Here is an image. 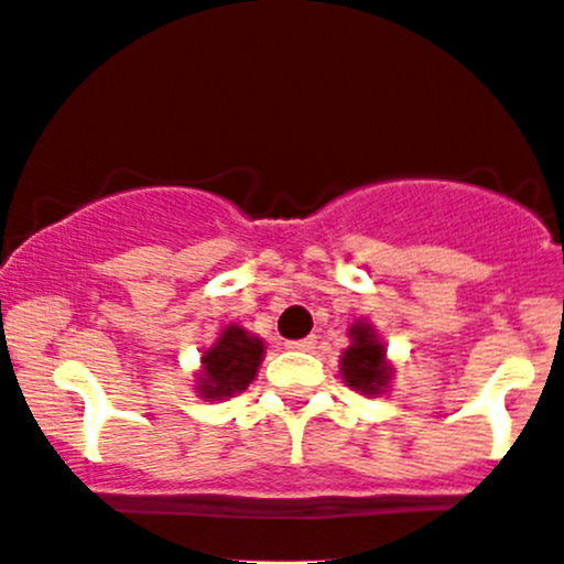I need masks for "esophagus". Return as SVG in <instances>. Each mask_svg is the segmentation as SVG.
Instances as JSON below:
<instances>
[{"mask_svg":"<svg viewBox=\"0 0 564 564\" xmlns=\"http://www.w3.org/2000/svg\"><path fill=\"white\" fill-rule=\"evenodd\" d=\"M314 345H317V337H303V339H289L286 348H292V351H314Z\"/></svg>","mask_w":564,"mask_h":564,"instance_id":"esophagus-1","label":"esophagus"}]
</instances>
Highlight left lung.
Masks as SVG:
<instances>
[{
  "label": "left lung",
  "instance_id": "1",
  "mask_svg": "<svg viewBox=\"0 0 564 564\" xmlns=\"http://www.w3.org/2000/svg\"><path fill=\"white\" fill-rule=\"evenodd\" d=\"M348 337H351V345L345 348L343 359H339V373H343L345 384L359 390L362 395L384 393L390 377H393V365L388 362L382 339L377 337L373 326L362 319L348 328Z\"/></svg>",
  "mask_w": 564,
  "mask_h": 564
}]
</instances>
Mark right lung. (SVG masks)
<instances>
[{
  "mask_svg": "<svg viewBox=\"0 0 564 564\" xmlns=\"http://www.w3.org/2000/svg\"><path fill=\"white\" fill-rule=\"evenodd\" d=\"M263 359V339L230 323L219 339L202 354L199 390L202 399H230L250 388Z\"/></svg>",
  "mask_w": 564,
  "mask_h": 564,
  "instance_id": "1",
  "label": "right lung"
}]
</instances>
